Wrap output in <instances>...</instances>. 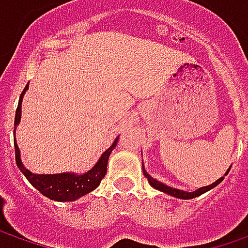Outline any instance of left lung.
<instances>
[{
  "mask_svg": "<svg viewBox=\"0 0 248 248\" xmlns=\"http://www.w3.org/2000/svg\"><path fill=\"white\" fill-rule=\"evenodd\" d=\"M228 172H229V171H228ZM228 172H226L225 175H228ZM143 174H145V176L148 178L149 184L153 186L155 189H158V190H161V192H164V193H168V195L174 196V197H178V199H185V200H187V199H193V197H197V196L203 195V193H205L207 190H210V189L215 187L218 184H221V182H222V179H224V176H222V178H219L218 181H215L214 184H211V185L204 186V187H200V189H197V190H195V192H185V190H179V189L170 187V186L164 185V184L158 182V181H156V179H153V178L149 175L145 170H143Z\"/></svg>",
  "mask_w": 248,
  "mask_h": 248,
  "instance_id": "8db88e82",
  "label": "left lung"
}]
</instances>
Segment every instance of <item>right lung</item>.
Segmentation results:
<instances>
[{
  "mask_svg": "<svg viewBox=\"0 0 248 248\" xmlns=\"http://www.w3.org/2000/svg\"><path fill=\"white\" fill-rule=\"evenodd\" d=\"M29 88V84L20 95L19 105L15 114V127L19 124L20 120V113H22V99L26 90ZM15 134V128H14ZM15 140V137H14ZM117 142V139H116ZM116 142L110 146L99 158V161L95 164V167L90 170L88 172L82 175H76V174H56V175H35L30 172L27 168H24L22 164V160L19 156V148L15 142V158L19 170L23 172V175L29 179V182L38 190L41 192L45 197L55 200V202H73L81 196L87 195L92 192L96 186L99 185L100 181L106 175L108 171V160H109L110 153L113 148L116 146Z\"/></svg>",
  "mask_w": 248,
  "mask_h": 248,
  "instance_id": "right-lung-1",
  "label": "right lung"
}]
</instances>
